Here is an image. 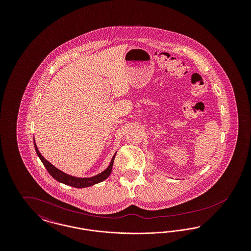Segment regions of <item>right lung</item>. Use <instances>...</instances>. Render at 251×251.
I'll use <instances>...</instances> for the list:
<instances>
[{
  "label": "right lung",
  "mask_w": 251,
  "mask_h": 251,
  "mask_svg": "<svg viewBox=\"0 0 251 251\" xmlns=\"http://www.w3.org/2000/svg\"><path fill=\"white\" fill-rule=\"evenodd\" d=\"M34 144H35L36 154L39 157V159L41 160V162L44 165V167H46V169L48 170V172L50 174V176L53 179H56L57 181L62 182L64 184H67V185H70V186H72V187H75V188L89 187V186H92L94 184H97V183H99L100 181H103L104 179H107L109 175L112 172V167H113V164H114L115 156L117 154V152H116L115 155L113 156V158L111 160V163H110L109 167L104 171H102L101 173H100V174H98L96 176H93V177H90V178H77V177H74V176L69 175V174L61 171L57 167H55L53 165H51L43 156L41 155V153L39 152V151H38V149L36 147L35 140H34Z\"/></svg>",
  "instance_id": "add662e5"
}]
</instances>
